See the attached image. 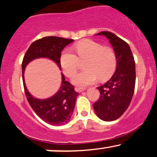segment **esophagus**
Segmentation results:
<instances>
[{
  "label": "esophagus",
  "mask_w": 157,
  "mask_h": 157,
  "mask_svg": "<svg viewBox=\"0 0 157 157\" xmlns=\"http://www.w3.org/2000/svg\"><path fill=\"white\" fill-rule=\"evenodd\" d=\"M85 90H86V89H85V88H80V87H76V88H75V91H77V92H79V93L82 92V91H85Z\"/></svg>",
  "instance_id": "esophagus-1"
}]
</instances>
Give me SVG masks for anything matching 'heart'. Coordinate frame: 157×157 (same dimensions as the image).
I'll use <instances>...</instances> for the list:
<instances>
[{
  "label": "heart",
  "mask_w": 157,
  "mask_h": 157,
  "mask_svg": "<svg viewBox=\"0 0 157 157\" xmlns=\"http://www.w3.org/2000/svg\"><path fill=\"white\" fill-rule=\"evenodd\" d=\"M75 55L71 50L62 52L60 62L63 73L68 77H72L78 68L79 60H86L83 67L86 69L76 74L72 81L81 87L95 82L100 77L105 80L112 75L117 66L116 54L113 48L102 46L92 40H84L74 46Z\"/></svg>",
  "instance_id": "b5f03b06"
}]
</instances>
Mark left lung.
I'll use <instances>...</instances> for the list:
<instances>
[{"label":"left lung","mask_w":157,"mask_h":157,"mask_svg":"<svg viewBox=\"0 0 157 157\" xmlns=\"http://www.w3.org/2000/svg\"><path fill=\"white\" fill-rule=\"evenodd\" d=\"M109 40L117 57V69L111 78L97 87L100 95L93 104L97 117L104 121H113L123 114L134 92L136 71L134 56L129 45L112 32H101Z\"/></svg>","instance_id":"obj_1"}]
</instances>
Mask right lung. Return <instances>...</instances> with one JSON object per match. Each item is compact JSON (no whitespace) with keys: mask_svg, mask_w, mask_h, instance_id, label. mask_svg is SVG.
Here are the masks:
<instances>
[{"mask_svg":"<svg viewBox=\"0 0 157 157\" xmlns=\"http://www.w3.org/2000/svg\"><path fill=\"white\" fill-rule=\"evenodd\" d=\"M72 39L48 36L34 41L28 48L22 62V76L25 94L33 111L41 120L53 125L67 123L72 115L78 93L75 91L73 85L65 80L62 74V84L54 96L46 100H38L32 97L26 89L24 82V70L26 65L32 60L46 57L54 60L61 67L60 58L65 46L73 42Z\"/></svg>","mask_w":157,"mask_h":157,"instance_id":"add662e5","label":"right lung"}]
</instances>
